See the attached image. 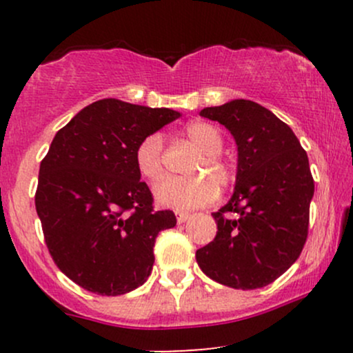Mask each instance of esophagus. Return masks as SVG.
<instances>
[{
	"label": "esophagus",
	"instance_id": "obj_1",
	"mask_svg": "<svg viewBox=\"0 0 353 353\" xmlns=\"http://www.w3.org/2000/svg\"><path fill=\"white\" fill-rule=\"evenodd\" d=\"M190 217L189 212H181V210H177L176 212V219H177V224H182V222H185Z\"/></svg>",
	"mask_w": 353,
	"mask_h": 353
}]
</instances>
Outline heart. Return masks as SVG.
I'll list each match as a JSON object with an SVG mask.
<instances>
[{"mask_svg":"<svg viewBox=\"0 0 353 353\" xmlns=\"http://www.w3.org/2000/svg\"><path fill=\"white\" fill-rule=\"evenodd\" d=\"M188 137L201 149V156L190 168L192 177H168L154 188L156 202L163 208L189 210L209 204L217 197V184L225 185L230 181L229 165L221 159L222 136L209 123H190L185 129ZM137 171L144 179L156 182L164 174L163 136L154 132L137 144L134 152ZM216 181H214L213 179Z\"/></svg>","mask_w":353,"mask_h":353,"instance_id":"b5f03b06","label":"heart"}]
</instances>
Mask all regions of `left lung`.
Returning a JSON list of instances; mask_svg holds the SVG:
<instances>
[{
  "instance_id": "left-lung-1",
  "label": "left lung",
  "mask_w": 353,
  "mask_h": 353,
  "mask_svg": "<svg viewBox=\"0 0 353 353\" xmlns=\"http://www.w3.org/2000/svg\"><path fill=\"white\" fill-rule=\"evenodd\" d=\"M237 144L236 188L212 216L217 234L196 252L208 277L232 289H261L294 264L309 230L314 197L309 157L272 111L249 99L204 108Z\"/></svg>"
}]
</instances>
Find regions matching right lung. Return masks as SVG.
<instances>
[{"instance_id": "right-lung-1", "label": "right lung", "mask_w": 353, "mask_h": 353, "mask_svg": "<svg viewBox=\"0 0 353 353\" xmlns=\"http://www.w3.org/2000/svg\"><path fill=\"white\" fill-rule=\"evenodd\" d=\"M179 116L96 101L56 132L41 161L34 204L44 241L61 272L89 292L123 295L151 275L157 234L177 221L172 210H154L134 152Z\"/></svg>"}]
</instances>
